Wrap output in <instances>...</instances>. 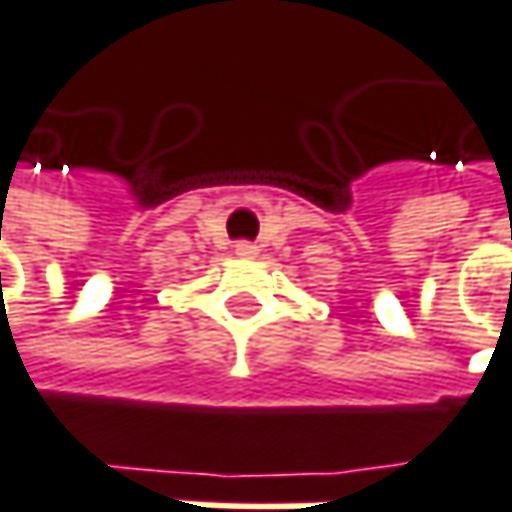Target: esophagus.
Returning <instances> with one entry per match:
<instances>
[{"label": "esophagus", "mask_w": 512, "mask_h": 512, "mask_svg": "<svg viewBox=\"0 0 512 512\" xmlns=\"http://www.w3.org/2000/svg\"><path fill=\"white\" fill-rule=\"evenodd\" d=\"M256 253H259V247L253 241H238L235 244V256H241V259H253Z\"/></svg>", "instance_id": "obj_1"}]
</instances>
